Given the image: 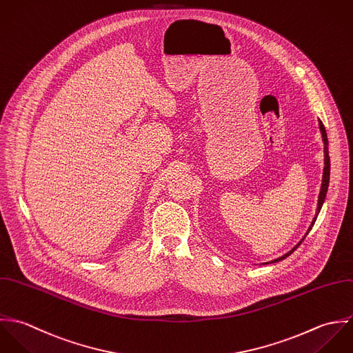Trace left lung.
Returning a JSON list of instances; mask_svg holds the SVG:
<instances>
[{"instance_id":"obj_1","label":"left lung","mask_w":353,"mask_h":353,"mask_svg":"<svg viewBox=\"0 0 353 353\" xmlns=\"http://www.w3.org/2000/svg\"><path fill=\"white\" fill-rule=\"evenodd\" d=\"M319 130H321V134H322V141L325 143V168H323V177H322V187H321V192H319V198H318V212L315 214V218L312 219V222H311V225H310V228H308V230H307V233H305V236L308 234V232L312 229V226H314V223H315V221H316V216H318V214L321 212V209H322V205H323V202H325V198H326V194H327V188H329V180H330V157H329V150H327V144H329V141H327V134H326V130H325V127H323V124H322V121H319ZM305 236L289 251V252H286L285 255H282L280 258H277V259H274V261H272V262H269V263H276V262H280L282 259H285V258H288L301 243H303V240L305 239ZM265 265H268V263H265Z\"/></svg>"}]
</instances>
